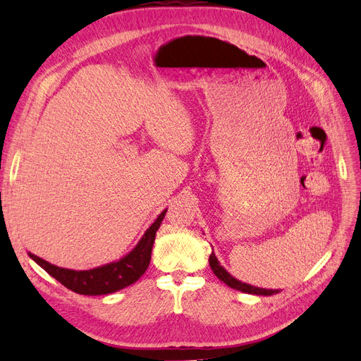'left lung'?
<instances>
[{
  "label": "left lung",
  "instance_id": "1",
  "mask_svg": "<svg viewBox=\"0 0 361 361\" xmlns=\"http://www.w3.org/2000/svg\"><path fill=\"white\" fill-rule=\"evenodd\" d=\"M208 261H209L211 269H213V272L217 275V279L221 280L224 284H227L231 288L243 291V293H247V294H257V295H272V294H277L280 291V290H271V288H259V287H255V286H250V284L239 281L238 279L233 277L230 272H227L223 268V265H220V262H219L214 252H211Z\"/></svg>",
  "mask_w": 361,
  "mask_h": 361
}]
</instances>
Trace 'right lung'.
Masks as SVG:
<instances>
[{
	"instance_id": "add662e5",
	"label": "right lung",
	"mask_w": 361,
	"mask_h": 361,
	"mask_svg": "<svg viewBox=\"0 0 361 361\" xmlns=\"http://www.w3.org/2000/svg\"><path fill=\"white\" fill-rule=\"evenodd\" d=\"M166 211L167 208L163 209L154 223L145 230L142 238L131 252L126 253L121 259L104 264L102 267L77 271L52 265L30 252L29 257L39 267L44 268L51 277L74 293L84 295H103L115 293L134 284L148 268V264H150L152 259L156 231L164 219Z\"/></svg>"
}]
</instances>
